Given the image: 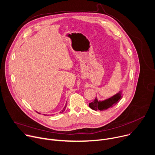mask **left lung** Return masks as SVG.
Returning a JSON list of instances; mask_svg holds the SVG:
<instances>
[{"label":"left lung","instance_id":"left-lung-1","mask_svg":"<svg viewBox=\"0 0 155 155\" xmlns=\"http://www.w3.org/2000/svg\"><path fill=\"white\" fill-rule=\"evenodd\" d=\"M122 98L121 92L115 94L113 97H110L103 101H98L97 98L91 103L89 104V107L94 110H105L110 107H112L117 104Z\"/></svg>","mask_w":155,"mask_h":155}]
</instances>
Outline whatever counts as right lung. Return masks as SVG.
Instances as JSON below:
<instances>
[{"instance_id": "obj_1", "label": "right lung", "mask_w": 155, "mask_h": 155, "mask_svg": "<svg viewBox=\"0 0 155 155\" xmlns=\"http://www.w3.org/2000/svg\"><path fill=\"white\" fill-rule=\"evenodd\" d=\"M66 105H67V104H66L65 105V107H64V108H63V110H62V111L60 112V113H62V112H64V111H65V108H66Z\"/></svg>"}]
</instances>
